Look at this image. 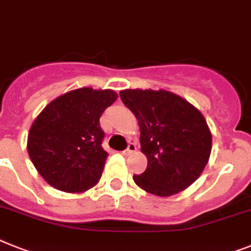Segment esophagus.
I'll use <instances>...</instances> for the list:
<instances>
[{
	"instance_id": "34e87169",
	"label": "esophagus",
	"mask_w": 251,
	"mask_h": 251,
	"mask_svg": "<svg viewBox=\"0 0 251 251\" xmlns=\"http://www.w3.org/2000/svg\"><path fill=\"white\" fill-rule=\"evenodd\" d=\"M136 150H137V148H136V145L132 144V142H130V144L128 145V148L123 151V155H126V156H128V155L133 154V152H134V151H136Z\"/></svg>"
}]
</instances>
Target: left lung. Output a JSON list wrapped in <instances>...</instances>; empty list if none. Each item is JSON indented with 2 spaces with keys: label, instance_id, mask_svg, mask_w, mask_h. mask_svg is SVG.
I'll use <instances>...</instances> for the list:
<instances>
[{
  "label": "left lung",
  "instance_id": "left-lung-1",
  "mask_svg": "<svg viewBox=\"0 0 251 251\" xmlns=\"http://www.w3.org/2000/svg\"><path fill=\"white\" fill-rule=\"evenodd\" d=\"M123 103L137 118L141 151L148 168L133 181L156 196H172L201 175L212 151V133L202 114L168 91H121Z\"/></svg>",
  "mask_w": 251,
  "mask_h": 251
}]
</instances>
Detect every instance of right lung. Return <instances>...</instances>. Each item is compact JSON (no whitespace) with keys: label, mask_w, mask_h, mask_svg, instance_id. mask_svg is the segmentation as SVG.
<instances>
[{"label":"right lung","mask_w":251,"mask_h":251,"mask_svg":"<svg viewBox=\"0 0 251 251\" xmlns=\"http://www.w3.org/2000/svg\"><path fill=\"white\" fill-rule=\"evenodd\" d=\"M111 90L84 87L47 105L33 122L28 154L47 183L64 192H82L101 178L107 152L100 117L117 100Z\"/></svg>","instance_id":"obj_1"}]
</instances>
